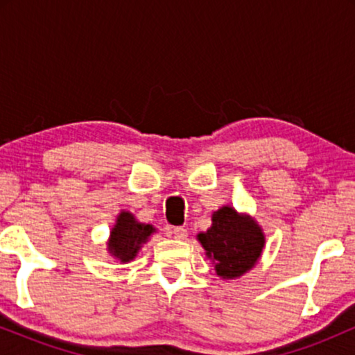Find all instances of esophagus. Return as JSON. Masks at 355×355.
<instances>
[{"label": "esophagus", "instance_id": "34e87169", "mask_svg": "<svg viewBox=\"0 0 355 355\" xmlns=\"http://www.w3.org/2000/svg\"><path fill=\"white\" fill-rule=\"evenodd\" d=\"M173 237L177 240H187V237H189V232H187V229H183V227H175Z\"/></svg>", "mask_w": 355, "mask_h": 355}]
</instances>
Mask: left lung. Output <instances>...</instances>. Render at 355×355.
I'll list each match as a JSON object with an SVG mask.
<instances>
[{"instance_id": "1", "label": "left lung", "mask_w": 355, "mask_h": 355, "mask_svg": "<svg viewBox=\"0 0 355 355\" xmlns=\"http://www.w3.org/2000/svg\"><path fill=\"white\" fill-rule=\"evenodd\" d=\"M220 279L234 280L255 267L266 247V234L257 220L230 205L211 214V225L197 235Z\"/></svg>"}]
</instances>
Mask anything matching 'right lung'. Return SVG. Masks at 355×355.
Returning <instances> with one entry per match:
<instances>
[{
    "mask_svg": "<svg viewBox=\"0 0 355 355\" xmlns=\"http://www.w3.org/2000/svg\"><path fill=\"white\" fill-rule=\"evenodd\" d=\"M155 232L157 229L153 225L138 222L132 211L121 210L116 215L115 225L110 230L107 240L108 254L120 260V263L132 262Z\"/></svg>",
    "mask_w": 355,
    "mask_h": 355,
    "instance_id": "right-lung-1",
    "label": "right lung"
}]
</instances>
